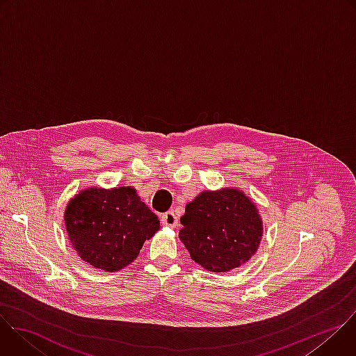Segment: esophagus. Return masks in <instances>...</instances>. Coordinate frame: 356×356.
Instances as JSON below:
<instances>
[{
	"label": "esophagus",
	"instance_id": "obj_1",
	"mask_svg": "<svg viewBox=\"0 0 356 356\" xmlns=\"http://www.w3.org/2000/svg\"><path fill=\"white\" fill-rule=\"evenodd\" d=\"M161 221H162L163 225L172 227V228H176V227L179 225L177 217H176V214H175L173 211H168V213L162 214V216H161Z\"/></svg>",
	"mask_w": 356,
	"mask_h": 356
}]
</instances>
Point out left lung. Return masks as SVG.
Wrapping results in <instances>:
<instances>
[{
  "mask_svg": "<svg viewBox=\"0 0 356 356\" xmlns=\"http://www.w3.org/2000/svg\"><path fill=\"white\" fill-rule=\"evenodd\" d=\"M180 222L179 236L191 259L218 273L248 262L264 232L255 204L236 188L202 191L186 206Z\"/></svg>",
  "mask_w": 356,
  "mask_h": 356,
  "instance_id": "8db88e82",
  "label": "left lung"
}]
</instances>
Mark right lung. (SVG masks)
Wrapping results in <instances>:
<instances>
[{"label":"right lung","instance_id":"obj_1","mask_svg":"<svg viewBox=\"0 0 356 356\" xmlns=\"http://www.w3.org/2000/svg\"><path fill=\"white\" fill-rule=\"evenodd\" d=\"M65 222L81 259L107 272L128 266L161 224L132 187L81 191L67 204Z\"/></svg>","mask_w":356,"mask_h":356}]
</instances>
